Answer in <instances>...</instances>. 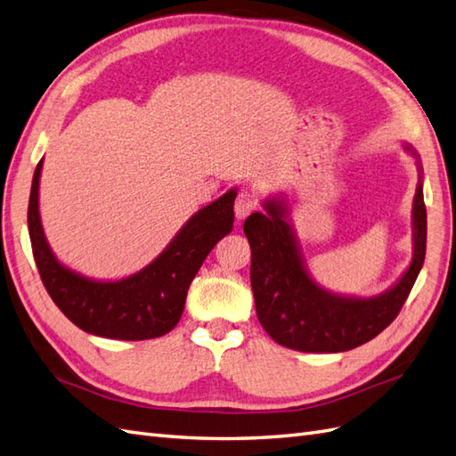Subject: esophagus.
<instances>
[{"mask_svg":"<svg viewBox=\"0 0 456 456\" xmlns=\"http://www.w3.org/2000/svg\"><path fill=\"white\" fill-rule=\"evenodd\" d=\"M256 203H258V201H256L255 195H253L251 191H245V190H243V191L238 195L236 205H233V211H236V216H238L240 220H243L249 213L255 211Z\"/></svg>","mask_w":456,"mask_h":456,"instance_id":"1","label":"esophagus"}]
</instances>
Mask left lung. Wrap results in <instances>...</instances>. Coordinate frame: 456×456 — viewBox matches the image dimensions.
I'll return each instance as SVG.
<instances>
[{"label": "left lung", "instance_id": "left-lung-1", "mask_svg": "<svg viewBox=\"0 0 456 456\" xmlns=\"http://www.w3.org/2000/svg\"><path fill=\"white\" fill-rule=\"evenodd\" d=\"M418 165L412 201V261L389 289L372 297L339 295L318 286L281 198L263 201L243 224L251 245V288L258 322L280 346L303 353H341L362 346L384 331L407 301L426 256V205L420 155L404 143Z\"/></svg>", "mask_w": 456, "mask_h": 456}]
</instances>
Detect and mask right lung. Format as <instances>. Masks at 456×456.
I'll return each instance as SVG.
<instances>
[{"label": "right lung", "mask_w": 456, "mask_h": 456, "mask_svg": "<svg viewBox=\"0 0 456 456\" xmlns=\"http://www.w3.org/2000/svg\"><path fill=\"white\" fill-rule=\"evenodd\" d=\"M34 170L28 201L32 253L49 297L72 324L109 339H153L178 324L191 280L207 255L233 226L236 188L188 218L163 253L122 280H94L65 266L45 240L40 218V176Z\"/></svg>", "instance_id": "obj_1"}]
</instances>
